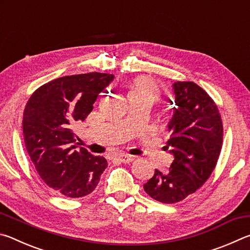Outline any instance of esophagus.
I'll return each mask as SVG.
<instances>
[{
  "instance_id": "34e87169",
  "label": "esophagus",
  "mask_w": 250,
  "mask_h": 250,
  "mask_svg": "<svg viewBox=\"0 0 250 250\" xmlns=\"http://www.w3.org/2000/svg\"><path fill=\"white\" fill-rule=\"evenodd\" d=\"M118 160L120 161L122 163H130L132 162L134 160V158L132 155H128V154H119L118 155Z\"/></svg>"
}]
</instances>
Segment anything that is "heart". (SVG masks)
Listing matches in <instances>:
<instances>
[{
    "mask_svg": "<svg viewBox=\"0 0 250 250\" xmlns=\"http://www.w3.org/2000/svg\"><path fill=\"white\" fill-rule=\"evenodd\" d=\"M129 96L140 97V98H145L153 103L160 98V89L151 79L139 77L134 79L132 84H131Z\"/></svg>",
    "mask_w": 250,
    "mask_h": 250,
    "instance_id": "heart-1",
    "label": "heart"
}]
</instances>
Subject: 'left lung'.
<instances>
[{
  "mask_svg": "<svg viewBox=\"0 0 250 250\" xmlns=\"http://www.w3.org/2000/svg\"><path fill=\"white\" fill-rule=\"evenodd\" d=\"M173 90L175 107L164 149L174 160L167 173L155 170L143 185L147 195L164 204L196 192L214 171L223 146L221 113L208 94L193 82H176Z\"/></svg>",
  "mask_w": 250,
  "mask_h": 250,
  "instance_id": "8db88e82",
  "label": "left lung"
}]
</instances>
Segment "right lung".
<instances>
[{
    "mask_svg": "<svg viewBox=\"0 0 250 250\" xmlns=\"http://www.w3.org/2000/svg\"><path fill=\"white\" fill-rule=\"evenodd\" d=\"M115 76L88 73L65 76L41 86L23 113L27 153L46 185L67 197H83L96 188L108 162L77 149L74 125L92 111L97 97Z\"/></svg>",
    "mask_w": 250,
    "mask_h": 250,
    "instance_id": "right-lung-1",
    "label": "right lung"
}]
</instances>
